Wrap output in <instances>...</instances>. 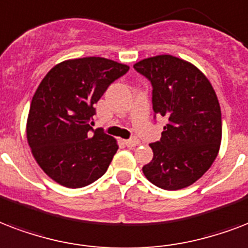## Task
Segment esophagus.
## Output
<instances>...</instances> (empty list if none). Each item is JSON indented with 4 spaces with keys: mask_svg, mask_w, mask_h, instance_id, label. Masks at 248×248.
Segmentation results:
<instances>
[{
    "mask_svg": "<svg viewBox=\"0 0 248 248\" xmlns=\"http://www.w3.org/2000/svg\"><path fill=\"white\" fill-rule=\"evenodd\" d=\"M139 143H140V141H139V139H137V138H131V139L124 140V144L127 145V147H130V148H132V147H137Z\"/></svg>",
    "mask_w": 248,
    "mask_h": 248,
    "instance_id": "obj_1",
    "label": "esophagus"
}]
</instances>
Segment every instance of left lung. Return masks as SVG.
<instances>
[{
  "label": "left lung",
  "mask_w": 248,
  "mask_h": 248,
  "mask_svg": "<svg viewBox=\"0 0 248 248\" xmlns=\"http://www.w3.org/2000/svg\"><path fill=\"white\" fill-rule=\"evenodd\" d=\"M134 69L151 82L155 120H166L161 139L149 144L154 158L143 173L164 190L185 188L211 168L220 149L216 92L200 70L169 54L145 58Z\"/></svg>",
  "instance_id": "1"
}]
</instances>
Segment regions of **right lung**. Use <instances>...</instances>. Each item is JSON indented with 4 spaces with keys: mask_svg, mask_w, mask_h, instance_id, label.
I'll list each match as a JSON object with an SVG mask.
<instances>
[{
    "mask_svg": "<svg viewBox=\"0 0 248 248\" xmlns=\"http://www.w3.org/2000/svg\"><path fill=\"white\" fill-rule=\"evenodd\" d=\"M128 66L86 57L54 66L32 97L27 140L45 173L69 188L88 186L105 174L118 145L103 128L91 127L93 104Z\"/></svg>",
    "mask_w": 248,
    "mask_h": 248,
    "instance_id": "right-lung-1",
    "label": "right lung"
}]
</instances>
